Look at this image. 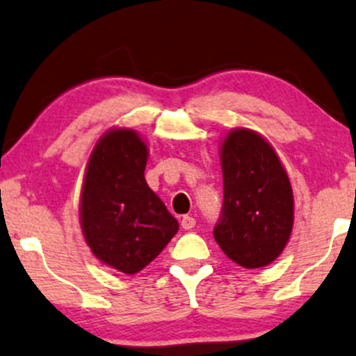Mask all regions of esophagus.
I'll return each instance as SVG.
<instances>
[{
  "label": "esophagus",
  "mask_w": 356,
  "mask_h": 356,
  "mask_svg": "<svg viewBox=\"0 0 356 356\" xmlns=\"http://www.w3.org/2000/svg\"><path fill=\"white\" fill-rule=\"evenodd\" d=\"M196 226V219L193 216H183L181 219V227L183 229H193Z\"/></svg>",
  "instance_id": "esophagus-1"
}]
</instances>
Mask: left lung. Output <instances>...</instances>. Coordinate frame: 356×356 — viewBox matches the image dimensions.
Listing matches in <instances>:
<instances>
[{"instance_id":"obj_1","label":"left lung","mask_w":356,"mask_h":356,"mask_svg":"<svg viewBox=\"0 0 356 356\" xmlns=\"http://www.w3.org/2000/svg\"><path fill=\"white\" fill-rule=\"evenodd\" d=\"M221 168L225 200L214 239L245 269L270 264L293 225L292 186L277 153L256 131L236 129L222 142Z\"/></svg>"}]
</instances>
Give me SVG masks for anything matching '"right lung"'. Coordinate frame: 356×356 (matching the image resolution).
<instances>
[{
    "label": "right lung",
    "instance_id": "add662e5",
    "mask_svg": "<svg viewBox=\"0 0 356 356\" xmlns=\"http://www.w3.org/2000/svg\"><path fill=\"white\" fill-rule=\"evenodd\" d=\"M147 145L115 129L95 143L81 196V225L94 256L125 274L148 266L177 234L178 221L145 181Z\"/></svg>",
    "mask_w": 356,
    "mask_h": 356
}]
</instances>
